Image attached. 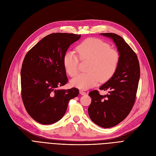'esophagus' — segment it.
<instances>
[{
	"label": "esophagus",
	"mask_w": 156,
	"mask_h": 156,
	"mask_svg": "<svg viewBox=\"0 0 156 156\" xmlns=\"http://www.w3.org/2000/svg\"><path fill=\"white\" fill-rule=\"evenodd\" d=\"M79 93L81 94L82 95H85L86 94H87V93H86L85 92H84V91H83V90H80L79 91Z\"/></svg>",
	"instance_id": "1"
}]
</instances>
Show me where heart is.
I'll return each instance as SVG.
<instances>
[{
  "label": "heart",
  "mask_w": 156,
  "mask_h": 156,
  "mask_svg": "<svg viewBox=\"0 0 156 156\" xmlns=\"http://www.w3.org/2000/svg\"><path fill=\"white\" fill-rule=\"evenodd\" d=\"M76 50L81 60H90L88 73H81L71 80L74 87L87 90L99 81L106 82L114 76L119 61V53L110 48L106 42L98 39L89 38L77 46ZM66 72L71 77L79 72V60L72 51H67L63 58Z\"/></svg>",
  "instance_id": "heart-1"
}]
</instances>
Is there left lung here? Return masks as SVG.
Masks as SVG:
<instances>
[{"instance_id": "obj_1", "label": "left lung", "mask_w": 156, "mask_h": 156, "mask_svg": "<svg viewBox=\"0 0 156 156\" xmlns=\"http://www.w3.org/2000/svg\"><path fill=\"white\" fill-rule=\"evenodd\" d=\"M100 35L114 41L119 55L114 75L99 88L108 93L102 95L98 90H93L88 94L92 98L88 107L90 118L97 125L107 128L119 124L131 111L136 99L140 67L136 53L121 36L112 33Z\"/></svg>"}]
</instances>
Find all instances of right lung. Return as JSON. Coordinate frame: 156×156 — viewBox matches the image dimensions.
<instances>
[{"label":"right lung","mask_w":156,"mask_h":156,"mask_svg":"<svg viewBox=\"0 0 156 156\" xmlns=\"http://www.w3.org/2000/svg\"><path fill=\"white\" fill-rule=\"evenodd\" d=\"M80 35L55 33L46 36L27 53L20 72L22 98L33 119L51 125L65 114L69 101L79 95L76 88L63 90L68 78L63 58Z\"/></svg>","instance_id":"add662e5"}]
</instances>
